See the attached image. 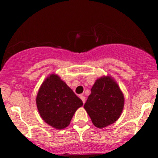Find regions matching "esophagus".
<instances>
[{
    "label": "esophagus",
    "instance_id": "esophagus-1",
    "mask_svg": "<svg viewBox=\"0 0 158 158\" xmlns=\"http://www.w3.org/2000/svg\"><path fill=\"white\" fill-rule=\"evenodd\" d=\"M79 97H80L81 99V100H82L83 103H85V96L84 95H80V96H79Z\"/></svg>",
    "mask_w": 158,
    "mask_h": 158
}]
</instances>
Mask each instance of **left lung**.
<instances>
[{
	"instance_id": "1",
	"label": "left lung",
	"mask_w": 158,
	"mask_h": 158,
	"mask_svg": "<svg viewBox=\"0 0 158 158\" xmlns=\"http://www.w3.org/2000/svg\"><path fill=\"white\" fill-rule=\"evenodd\" d=\"M124 106V97L118 85L110 77L95 81L84 105L96 127L102 128L119 119Z\"/></svg>"
}]
</instances>
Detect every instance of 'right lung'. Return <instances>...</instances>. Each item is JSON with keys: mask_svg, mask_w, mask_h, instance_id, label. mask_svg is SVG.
Returning <instances> with one entry per match:
<instances>
[{"mask_svg": "<svg viewBox=\"0 0 158 158\" xmlns=\"http://www.w3.org/2000/svg\"><path fill=\"white\" fill-rule=\"evenodd\" d=\"M36 105L44 122L60 130L69 126L83 102L59 77L51 74L38 92Z\"/></svg>", "mask_w": 158, "mask_h": 158, "instance_id": "1", "label": "right lung"}]
</instances>
